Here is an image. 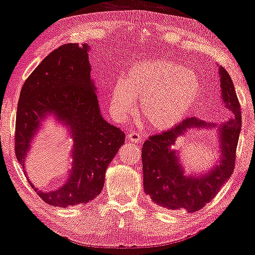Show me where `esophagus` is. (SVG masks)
<instances>
[{"instance_id":"34e87169","label":"esophagus","mask_w":255,"mask_h":255,"mask_svg":"<svg viewBox=\"0 0 255 255\" xmlns=\"http://www.w3.org/2000/svg\"><path fill=\"white\" fill-rule=\"evenodd\" d=\"M142 138V134L140 133V132L138 131H131L128 132V139L130 140L131 142H139L141 140Z\"/></svg>"}]
</instances>
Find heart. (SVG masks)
Returning a JSON list of instances; mask_svg holds the SVG:
<instances>
[{"label": "heart", "mask_w": 255, "mask_h": 255, "mask_svg": "<svg viewBox=\"0 0 255 255\" xmlns=\"http://www.w3.org/2000/svg\"><path fill=\"white\" fill-rule=\"evenodd\" d=\"M200 81L195 73L176 62H141L125 74L113 88L111 108L125 116L141 100L140 113L152 128L163 130L180 123L200 96Z\"/></svg>", "instance_id": "heart-1"}]
</instances>
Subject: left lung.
<instances>
[{"label": "left lung", "mask_w": 255, "mask_h": 255, "mask_svg": "<svg viewBox=\"0 0 255 255\" xmlns=\"http://www.w3.org/2000/svg\"><path fill=\"white\" fill-rule=\"evenodd\" d=\"M222 100L233 117L221 125L190 117L162 133L151 135L141 148L144 190L152 201L167 209H186L196 212L209 203L235 169L236 149L242 128V113L235 86L229 73L219 66ZM197 128H216L220 159L210 171L187 176L175 149L177 138Z\"/></svg>", "instance_id": "1"}]
</instances>
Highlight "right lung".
I'll return each instance as SVG.
<instances>
[{
  "label": "right lung",
  "instance_id": "right-lung-1",
  "mask_svg": "<svg viewBox=\"0 0 255 255\" xmlns=\"http://www.w3.org/2000/svg\"><path fill=\"white\" fill-rule=\"evenodd\" d=\"M88 51V44H66L48 54L24 82L17 106L15 149L23 167L47 117L64 125L73 140L67 180L51 191L30 183L54 207L87 204L99 196L108 166L125 141L124 132L101 114Z\"/></svg>",
  "mask_w": 255,
  "mask_h": 255
}]
</instances>
